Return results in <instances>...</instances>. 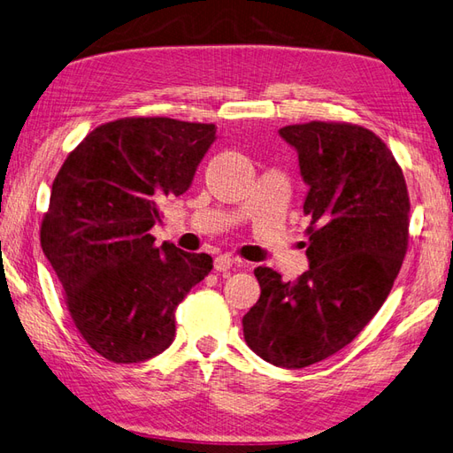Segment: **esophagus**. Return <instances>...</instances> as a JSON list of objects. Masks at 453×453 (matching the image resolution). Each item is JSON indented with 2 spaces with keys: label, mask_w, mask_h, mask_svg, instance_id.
I'll return each instance as SVG.
<instances>
[{
  "label": "esophagus",
  "mask_w": 453,
  "mask_h": 453,
  "mask_svg": "<svg viewBox=\"0 0 453 453\" xmlns=\"http://www.w3.org/2000/svg\"><path fill=\"white\" fill-rule=\"evenodd\" d=\"M249 266V262H243L241 258H234L231 255H219L214 260V270L216 272H227L231 266Z\"/></svg>",
  "instance_id": "1"
}]
</instances>
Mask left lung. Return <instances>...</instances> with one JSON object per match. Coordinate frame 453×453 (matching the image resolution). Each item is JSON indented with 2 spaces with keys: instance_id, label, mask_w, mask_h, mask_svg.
<instances>
[{
  "instance_id": "8db88e82",
  "label": "left lung",
  "mask_w": 453,
  "mask_h": 453,
  "mask_svg": "<svg viewBox=\"0 0 453 453\" xmlns=\"http://www.w3.org/2000/svg\"><path fill=\"white\" fill-rule=\"evenodd\" d=\"M280 134L311 187L303 204L311 268L296 281L255 268L260 299L243 317V334L265 361L303 369L351 343L390 296L411 204L392 150L361 125L309 121Z\"/></svg>"
}]
</instances>
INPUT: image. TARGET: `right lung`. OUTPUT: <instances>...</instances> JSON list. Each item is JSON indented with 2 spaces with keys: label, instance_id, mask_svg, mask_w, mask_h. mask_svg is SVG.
<instances>
[{
  "label": "right lung",
  "instance_id": "1",
  "mask_svg": "<svg viewBox=\"0 0 453 453\" xmlns=\"http://www.w3.org/2000/svg\"><path fill=\"white\" fill-rule=\"evenodd\" d=\"M214 139V123L123 118L90 131L58 172L40 243L73 324L104 359L139 363L167 349L177 304L212 270L206 252L156 247L150 227Z\"/></svg>",
  "mask_w": 453,
  "mask_h": 453
}]
</instances>
